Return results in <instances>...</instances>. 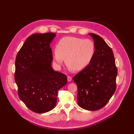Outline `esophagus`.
Segmentation results:
<instances>
[{"mask_svg":"<svg viewBox=\"0 0 134 134\" xmlns=\"http://www.w3.org/2000/svg\"><path fill=\"white\" fill-rule=\"evenodd\" d=\"M67 78H68V82H71V79H72L71 77L70 76H68Z\"/></svg>","mask_w":134,"mask_h":134,"instance_id":"esophagus-1","label":"esophagus"}]
</instances>
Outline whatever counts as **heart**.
<instances>
[{
	"label": "heart",
	"mask_w": 134,
	"mask_h": 134,
	"mask_svg": "<svg viewBox=\"0 0 134 134\" xmlns=\"http://www.w3.org/2000/svg\"><path fill=\"white\" fill-rule=\"evenodd\" d=\"M95 52V43L92 40L69 36L60 40L52 51V56L58 68L63 65L65 58L70 70L79 71L91 63Z\"/></svg>",
	"instance_id": "1"
}]
</instances>
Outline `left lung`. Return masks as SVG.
Masks as SVG:
<instances>
[{"mask_svg":"<svg viewBox=\"0 0 134 134\" xmlns=\"http://www.w3.org/2000/svg\"><path fill=\"white\" fill-rule=\"evenodd\" d=\"M89 35L94 41V56L72 79L78 87L79 106L87 110L96 111L103 107L115 92L117 69L111 48L99 36Z\"/></svg>","mask_w":134,"mask_h":134,"instance_id":"1","label":"left lung"}]
</instances>
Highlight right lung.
Returning <instances> with one entry per match:
<instances>
[{"instance_id":"right-lung-1","label":"right lung","mask_w":134,"mask_h":134,"mask_svg":"<svg viewBox=\"0 0 134 134\" xmlns=\"http://www.w3.org/2000/svg\"><path fill=\"white\" fill-rule=\"evenodd\" d=\"M56 36L52 32L29 36L15 59V82L19 98L30 110L45 113L56 104L58 91L67 83V77L51 66L50 44Z\"/></svg>"}]
</instances>
